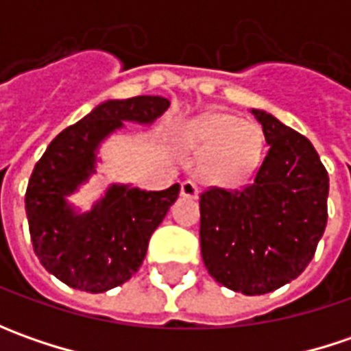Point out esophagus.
<instances>
[{
	"label": "esophagus",
	"instance_id": "1",
	"mask_svg": "<svg viewBox=\"0 0 351 351\" xmlns=\"http://www.w3.org/2000/svg\"><path fill=\"white\" fill-rule=\"evenodd\" d=\"M182 195L187 199H197L199 197V187L191 180H185L182 183Z\"/></svg>",
	"mask_w": 351,
	"mask_h": 351
}]
</instances>
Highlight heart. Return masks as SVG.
Here are the masks:
<instances>
[{
  "mask_svg": "<svg viewBox=\"0 0 351 351\" xmlns=\"http://www.w3.org/2000/svg\"><path fill=\"white\" fill-rule=\"evenodd\" d=\"M183 144L203 154L199 176L210 185L236 187L260 166L265 146L262 127L228 113H205L182 130Z\"/></svg>",
  "mask_w": 351,
  "mask_h": 351,
  "instance_id": "1",
  "label": "heart"
}]
</instances>
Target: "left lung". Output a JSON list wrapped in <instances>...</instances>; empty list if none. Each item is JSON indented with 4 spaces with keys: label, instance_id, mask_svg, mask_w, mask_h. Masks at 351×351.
I'll list each match as a JSON object with an SVG mask.
<instances>
[{
    "label": "left lung",
    "instance_id": "8db88e82",
    "mask_svg": "<svg viewBox=\"0 0 351 351\" xmlns=\"http://www.w3.org/2000/svg\"><path fill=\"white\" fill-rule=\"evenodd\" d=\"M269 146L244 189L201 193V256L221 285L244 295L283 287L304 271L328 219V171L308 138L252 109Z\"/></svg>",
    "mask_w": 351,
    "mask_h": 351
}]
</instances>
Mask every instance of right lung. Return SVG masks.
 Segmentation results:
<instances>
[{
  "mask_svg": "<svg viewBox=\"0 0 351 351\" xmlns=\"http://www.w3.org/2000/svg\"><path fill=\"white\" fill-rule=\"evenodd\" d=\"M168 107L160 95L109 99L64 128L36 162L25 193L29 230L36 258L62 283L103 293L138 271L180 183L164 191L113 183L88 213L75 210L68 195L95 173L99 144L123 128V121L150 125Z\"/></svg>",
  "mask_w": 351,
  "mask_h": 351,
  "instance_id": "1",
  "label": "right lung"
}]
</instances>
